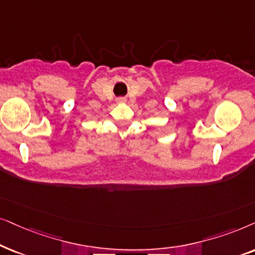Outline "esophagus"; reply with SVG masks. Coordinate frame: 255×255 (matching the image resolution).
Returning a JSON list of instances; mask_svg holds the SVG:
<instances>
[{
	"label": "esophagus",
	"instance_id": "34e87169",
	"mask_svg": "<svg viewBox=\"0 0 255 255\" xmlns=\"http://www.w3.org/2000/svg\"><path fill=\"white\" fill-rule=\"evenodd\" d=\"M117 101H118V103H124V101H125V98H122V97H120V98H118V99H117Z\"/></svg>",
	"mask_w": 255,
	"mask_h": 255
}]
</instances>
